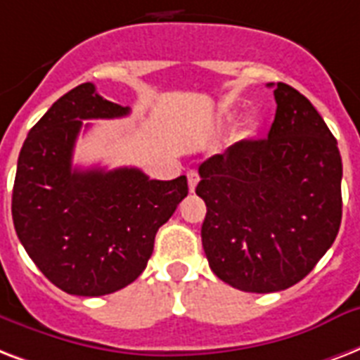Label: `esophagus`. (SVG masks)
<instances>
[{
  "mask_svg": "<svg viewBox=\"0 0 360 360\" xmlns=\"http://www.w3.org/2000/svg\"><path fill=\"white\" fill-rule=\"evenodd\" d=\"M197 184H199V172H197V171H189L188 172L189 191H195V188H197Z\"/></svg>",
  "mask_w": 360,
  "mask_h": 360,
  "instance_id": "1",
  "label": "esophagus"
}]
</instances>
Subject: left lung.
Instances as JSON below:
<instances>
[{
    "mask_svg": "<svg viewBox=\"0 0 360 360\" xmlns=\"http://www.w3.org/2000/svg\"><path fill=\"white\" fill-rule=\"evenodd\" d=\"M274 99L269 136L212 155L195 189L206 202L200 236L212 272L248 293L299 283L342 221L338 142L300 91L278 82Z\"/></svg>",
    "mask_w": 360,
    "mask_h": 360,
    "instance_id": "1",
    "label": "left lung"
}]
</instances>
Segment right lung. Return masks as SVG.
<instances>
[{"instance_id": "add662e5", "label": "right lung", "mask_w": 360, "mask_h": 360, "mask_svg": "<svg viewBox=\"0 0 360 360\" xmlns=\"http://www.w3.org/2000/svg\"><path fill=\"white\" fill-rule=\"evenodd\" d=\"M91 82L61 96L27 133L13 188L22 246L56 287L101 297L146 269L155 233L188 195V178L150 180L139 169H73L84 120L122 118ZM88 127V124L84 125Z\"/></svg>"}]
</instances>
